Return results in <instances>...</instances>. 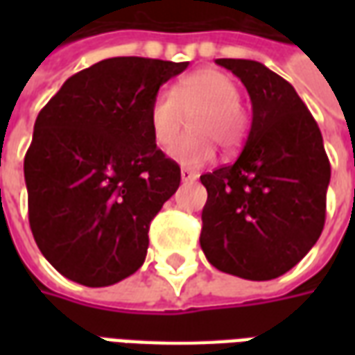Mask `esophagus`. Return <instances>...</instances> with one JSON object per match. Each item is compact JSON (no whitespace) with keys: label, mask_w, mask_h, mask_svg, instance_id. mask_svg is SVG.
Instances as JSON below:
<instances>
[{"label":"esophagus","mask_w":355,"mask_h":355,"mask_svg":"<svg viewBox=\"0 0 355 355\" xmlns=\"http://www.w3.org/2000/svg\"><path fill=\"white\" fill-rule=\"evenodd\" d=\"M180 178H182V182H193V180L198 178V173L182 167V169H180Z\"/></svg>","instance_id":"esophagus-1"}]
</instances>
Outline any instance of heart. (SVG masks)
Listing matches in <instances>:
<instances>
[{
    "label": "heart",
    "mask_w": 355,
    "mask_h": 355,
    "mask_svg": "<svg viewBox=\"0 0 355 355\" xmlns=\"http://www.w3.org/2000/svg\"><path fill=\"white\" fill-rule=\"evenodd\" d=\"M236 80L223 70L203 68L178 80L169 91H157L150 101L148 123L157 146H169L192 114V129L169 150V155L186 167H200L213 157V140L223 148L238 146L247 129V114L239 104Z\"/></svg>",
    "instance_id": "heart-1"
}]
</instances>
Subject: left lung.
Masks as SVG:
<instances>
[{"label":"left lung","mask_w":355,"mask_h":355,"mask_svg":"<svg viewBox=\"0 0 355 355\" xmlns=\"http://www.w3.org/2000/svg\"><path fill=\"white\" fill-rule=\"evenodd\" d=\"M251 96L238 159L201 175L200 243L220 272L266 282L297 266L320 239L331 165L321 131L295 87L257 60L216 58Z\"/></svg>","instance_id":"8db88e82"}]
</instances>
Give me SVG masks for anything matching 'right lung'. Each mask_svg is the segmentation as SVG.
Masks as SVG:
<instances>
[{
    "instance_id": "right-lung-1",
    "label": "right lung",
    "mask_w": 355,
    "mask_h": 355,
    "mask_svg": "<svg viewBox=\"0 0 355 355\" xmlns=\"http://www.w3.org/2000/svg\"><path fill=\"white\" fill-rule=\"evenodd\" d=\"M186 68L106 58L68 78L37 114L24 157L28 218L42 254L68 279L106 287L142 266L150 223L180 184L148 108Z\"/></svg>"
}]
</instances>
